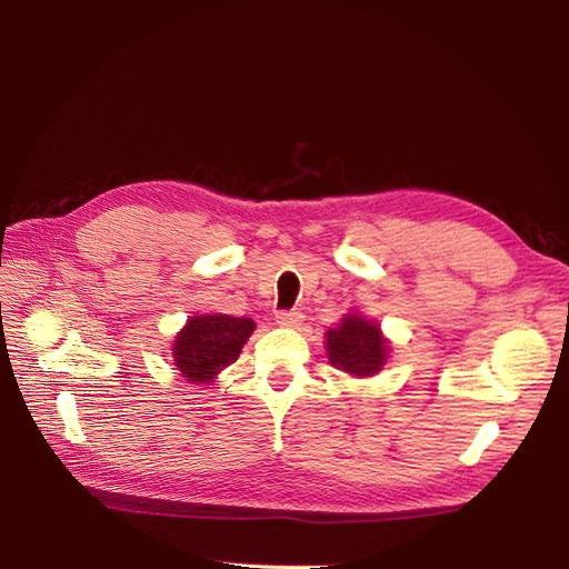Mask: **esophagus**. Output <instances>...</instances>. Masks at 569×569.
Masks as SVG:
<instances>
[{
	"instance_id": "34e87169",
	"label": "esophagus",
	"mask_w": 569,
	"mask_h": 569,
	"mask_svg": "<svg viewBox=\"0 0 569 569\" xmlns=\"http://www.w3.org/2000/svg\"><path fill=\"white\" fill-rule=\"evenodd\" d=\"M305 320V313L297 311V309H290V311H279L277 313V322L283 325V327H297Z\"/></svg>"
}]
</instances>
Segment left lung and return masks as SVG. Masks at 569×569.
I'll use <instances>...</instances> for the list:
<instances>
[{"label": "left lung", "mask_w": 569, "mask_h": 569, "mask_svg": "<svg viewBox=\"0 0 569 569\" xmlns=\"http://www.w3.org/2000/svg\"><path fill=\"white\" fill-rule=\"evenodd\" d=\"M387 341L380 327L360 316H346L339 327L327 332L330 362L350 376H373L387 360Z\"/></svg>", "instance_id": "8db88e82"}]
</instances>
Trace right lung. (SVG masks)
<instances>
[{
    "mask_svg": "<svg viewBox=\"0 0 569 569\" xmlns=\"http://www.w3.org/2000/svg\"><path fill=\"white\" fill-rule=\"evenodd\" d=\"M256 330L251 318L196 316L174 339V365L191 382H209L230 367Z\"/></svg>",
    "mask_w": 569,
    "mask_h": 569,
    "instance_id": "obj_1",
    "label": "right lung"
}]
</instances>
